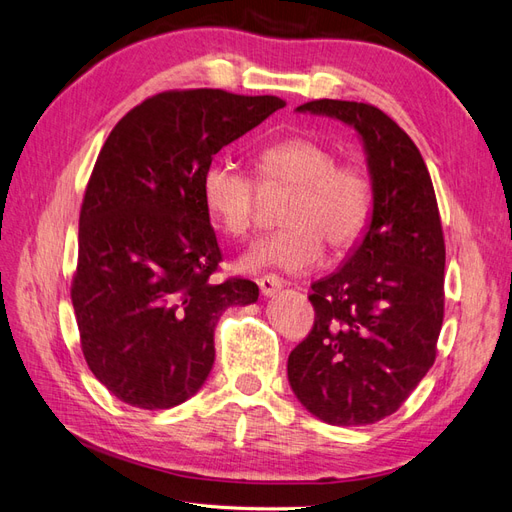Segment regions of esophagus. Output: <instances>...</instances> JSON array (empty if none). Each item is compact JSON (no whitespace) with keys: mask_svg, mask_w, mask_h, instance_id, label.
I'll return each mask as SVG.
<instances>
[{"mask_svg":"<svg viewBox=\"0 0 512 512\" xmlns=\"http://www.w3.org/2000/svg\"><path fill=\"white\" fill-rule=\"evenodd\" d=\"M257 285H259L261 296H264V298H272V296H277V294L283 290V279L274 277V274H266V277H261V279L257 281Z\"/></svg>","mask_w":512,"mask_h":512,"instance_id":"34e87169","label":"esophagus"}]
</instances>
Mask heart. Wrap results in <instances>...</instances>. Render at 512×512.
<instances>
[{"instance_id": "1", "label": "heart", "mask_w": 512, "mask_h": 512, "mask_svg": "<svg viewBox=\"0 0 512 512\" xmlns=\"http://www.w3.org/2000/svg\"><path fill=\"white\" fill-rule=\"evenodd\" d=\"M257 173L266 183L292 186L281 222L285 229L255 242L240 257V270H283L303 274L324 257V242L348 251L368 225L372 212L370 179L357 166L337 164L322 142L285 138L257 155ZM207 212L229 235L251 231L255 220V183L238 166L216 162L201 181Z\"/></svg>"}]
</instances>
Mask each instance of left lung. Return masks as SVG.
Segmentation results:
<instances>
[{"label":"left lung","instance_id":"1","mask_svg":"<svg viewBox=\"0 0 512 512\" xmlns=\"http://www.w3.org/2000/svg\"><path fill=\"white\" fill-rule=\"evenodd\" d=\"M296 112L357 131L372 212L344 264L311 285L316 322L290 352L287 381L326 424H374L396 413L435 363L445 270L435 188L413 140L378 108L320 99Z\"/></svg>","mask_w":512,"mask_h":512}]
</instances>
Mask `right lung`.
Wrapping results in <instances>:
<instances>
[{"instance_id":"obj_1","label":"right lung","mask_w":512,"mask_h":512,"mask_svg":"<svg viewBox=\"0 0 512 512\" xmlns=\"http://www.w3.org/2000/svg\"><path fill=\"white\" fill-rule=\"evenodd\" d=\"M283 106L173 90L127 112L103 144L71 300L88 368L119 400L157 411L192 398L212 372L220 316L257 300L253 281H209L222 253L201 181L222 147Z\"/></svg>"}]
</instances>
